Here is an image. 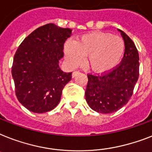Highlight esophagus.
<instances>
[{"mask_svg":"<svg viewBox=\"0 0 152 152\" xmlns=\"http://www.w3.org/2000/svg\"><path fill=\"white\" fill-rule=\"evenodd\" d=\"M79 73H80V72H79V71H75V72H72V77H75V76H77V75H78Z\"/></svg>","mask_w":152,"mask_h":152,"instance_id":"esophagus-1","label":"esophagus"}]
</instances>
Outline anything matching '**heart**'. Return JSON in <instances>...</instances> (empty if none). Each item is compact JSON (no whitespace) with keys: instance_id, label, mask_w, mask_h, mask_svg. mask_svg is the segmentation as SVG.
Returning <instances> with one entry per match:
<instances>
[{"instance_id":"heart-1","label":"heart","mask_w":152,"mask_h":152,"mask_svg":"<svg viewBox=\"0 0 152 152\" xmlns=\"http://www.w3.org/2000/svg\"><path fill=\"white\" fill-rule=\"evenodd\" d=\"M124 40L104 32H92L82 36L76 42L68 41L65 55L68 63L76 67L87 57L86 65L94 72L107 73L118 66L125 54Z\"/></svg>"}]
</instances>
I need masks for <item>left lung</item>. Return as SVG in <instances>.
Listing matches in <instances>:
<instances>
[{
  "instance_id": "1",
  "label": "left lung",
  "mask_w": 152,
  "mask_h": 152,
  "mask_svg": "<svg viewBox=\"0 0 152 152\" xmlns=\"http://www.w3.org/2000/svg\"><path fill=\"white\" fill-rule=\"evenodd\" d=\"M125 43V54L119 65L107 73L87 74L85 97L94 111L108 114L125 105L133 95L139 77V54L134 41L119 29Z\"/></svg>"
}]
</instances>
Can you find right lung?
Here are the masks:
<instances>
[{"label": "right lung", "instance_id": "right-lung-1", "mask_svg": "<svg viewBox=\"0 0 152 152\" xmlns=\"http://www.w3.org/2000/svg\"><path fill=\"white\" fill-rule=\"evenodd\" d=\"M72 29L53 23L39 27L25 38L15 54L12 74L18 102L36 113L52 110L58 104L72 72H64L59 60Z\"/></svg>", "mask_w": 152, "mask_h": 152}]
</instances>
